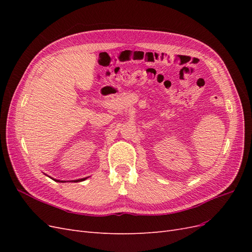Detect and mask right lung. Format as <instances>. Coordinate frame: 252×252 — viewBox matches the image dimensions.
Wrapping results in <instances>:
<instances>
[{
    "label": "right lung",
    "mask_w": 252,
    "mask_h": 252,
    "mask_svg": "<svg viewBox=\"0 0 252 252\" xmlns=\"http://www.w3.org/2000/svg\"><path fill=\"white\" fill-rule=\"evenodd\" d=\"M87 178H84V179H79V180H74V181H72V182H82V181H85ZM52 180H55V179H52ZM56 182H66V181H59V180H55Z\"/></svg>",
    "instance_id": "1"
}]
</instances>
